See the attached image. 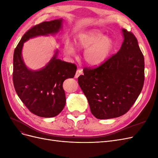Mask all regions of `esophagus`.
<instances>
[{"instance_id":"obj_1","label":"esophagus","mask_w":158,"mask_h":158,"mask_svg":"<svg viewBox=\"0 0 158 158\" xmlns=\"http://www.w3.org/2000/svg\"><path fill=\"white\" fill-rule=\"evenodd\" d=\"M82 73H83V71L82 69H78L77 70H76V73L75 74V78H78L80 75L82 74Z\"/></svg>"}]
</instances>
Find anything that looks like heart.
<instances>
[{"label": "heart", "instance_id": "b5f03b06", "mask_svg": "<svg viewBox=\"0 0 158 158\" xmlns=\"http://www.w3.org/2000/svg\"><path fill=\"white\" fill-rule=\"evenodd\" d=\"M75 44L79 49H85L84 59L90 66H98L106 61L114 49V42L111 38L105 37L96 31L81 33L75 38ZM64 51L73 55L75 50L70 42L66 41Z\"/></svg>", "mask_w": 158, "mask_h": 158}]
</instances>
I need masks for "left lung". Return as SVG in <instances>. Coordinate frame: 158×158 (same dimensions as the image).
I'll list each match as a JSON object with an SVG mask.
<instances>
[{"instance_id": "obj_1", "label": "left lung", "mask_w": 158, "mask_h": 158, "mask_svg": "<svg viewBox=\"0 0 158 158\" xmlns=\"http://www.w3.org/2000/svg\"><path fill=\"white\" fill-rule=\"evenodd\" d=\"M120 50L95 68H84L78 82L97 118L121 117L128 111L144 82V58L135 35L123 29Z\"/></svg>"}]
</instances>
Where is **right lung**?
<instances>
[{
    "instance_id": "add662e5",
    "label": "right lung",
    "mask_w": 158,
    "mask_h": 158,
    "mask_svg": "<svg viewBox=\"0 0 158 158\" xmlns=\"http://www.w3.org/2000/svg\"><path fill=\"white\" fill-rule=\"evenodd\" d=\"M62 19L44 22L32 27L22 37L14 52L13 83L21 101L33 114L41 117L59 114L66 103L64 81L74 78L77 66L53 57L44 69L33 71L27 68L22 56L23 43L30 38L58 33Z\"/></svg>"
}]
</instances>
